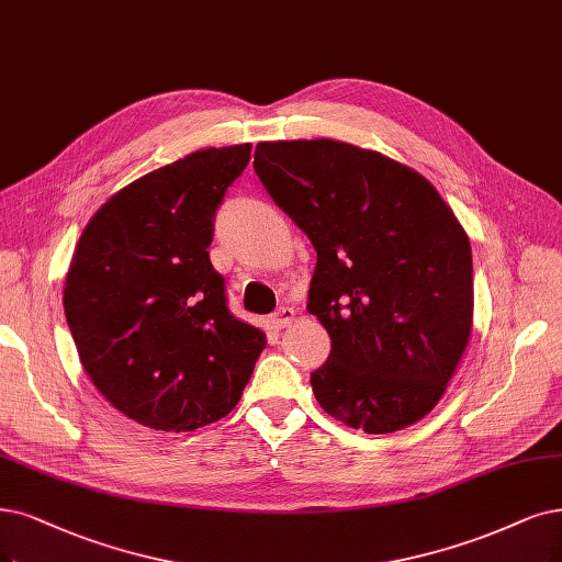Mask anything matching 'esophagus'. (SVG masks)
Segmentation results:
<instances>
[{"label":"esophagus","mask_w":562,"mask_h":562,"mask_svg":"<svg viewBox=\"0 0 562 562\" xmlns=\"http://www.w3.org/2000/svg\"><path fill=\"white\" fill-rule=\"evenodd\" d=\"M294 317H296V310H294V307H289V305H282V307H278V310H276L273 324H276L278 328H286L289 324L294 322Z\"/></svg>","instance_id":"34e87169"}]
</instances>
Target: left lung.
I'll return each mask as SVG.
<instances>
[{"label": "left lung", "mask_w": 562, "mask_h": 562, "mask_svg": "<svg viewBox=\"0 0 562 562\" xmlns=\"http://www.w3.org/2000/svg\"><path fill=\"white\" fill-rule=\"evenodd\" d=\"M255 171L317 252L307 310L330 336L317 403L375 435L417 424L470 340L463 224L422 173L351 143L263 140Z\"/></svg>", "instance_id": "8db88e82"}]
</instances>
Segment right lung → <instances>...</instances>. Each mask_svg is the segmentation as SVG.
Returning <instances> with one entry per match:
<instances>
[{"label":"right lung","instance_id":"obj_1","mask_svg":"<svg viewBox=\"0 0 562 562\" xmlns=\"http://www.w3.org/2000/svg\"><path fill=\"white\" fill-rule=\"evenodd\" d=\"M252 145L205 148L122 187L76 243L65 315L82 368L115 409L194 430L236 407L266 334L226 310L207 247Z\"/></svg>","mask_w":562,"mask_h":562}]
</instances>
